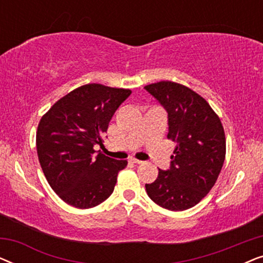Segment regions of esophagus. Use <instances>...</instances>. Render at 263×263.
I'll return each mask as SVG.
<instances>
[{"instance_id": "34e87169", "label": "esophagus", "mask_w": 263, "mask_h": 263, "mask_svg": "<svg viewBox=\"0 0 263 263\" xmlns=\"http://www.w3.org/2000/svg\"><path fill=\"white\" fill-rule=\"evenodd\" d=\"M130 161L133 164H142L143 161H141V160H139V159H135V158H132L130 159Z\"/></svg>"}]
</instances>
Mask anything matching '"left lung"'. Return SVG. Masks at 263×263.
<instances>
[{"mask_svg":"<svg viewBox=\"0 0 263 263\" xmlns=\"http://www.w3.org/2000/svg\"><path fill=\"white\" fill-rule=\"evenodd\" d=\"M145 88L166 109L167 139L177 143L171 167L159 168L146 192L160 207L185 211L199 203L217 182L226 154L224 127L207 100L184 85L159 81Z\"/></svg>","mask_w":263,"mask_h":263,"instance_id":"1","label":"left lung"}]
</instances>
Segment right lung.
Here are the masks:
<instances>
[{"mask_svg": "<svg viewBox=\"0 0 263 263\" xmlns=\"http://www.w3.org/2000/svg\"><path fill=\"white\" fill-rule=\"evenodd\" d=\"M128 88L87 84L73 89L39 121L35 146L42 170L64 202L81 210L98 206L112 194L127 160L98 153L103 136Z\"/></svg>", "mask_w": 263, "mask_h": 263, "instance_id": "obj_1", "label": "right lung"}]
</instances>
